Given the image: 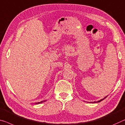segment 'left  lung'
<instances>
[{"instance_id":"left-lung-1","label":"left lung","mask_w":125,"mask_h":125,"mask_svg":"<svg viewBox=\"0 0 125 125\" xmlns=\"http://www.w3.org/2000/svg\"><path fill=\"white\" fill-rule=\"evenodd\" d=\"M106 97H107H107H104V99H105V98H106ZM101 99V100H100V101H98V102H101V101H102V100H103V99ZM94 103H95V102H94Z\"/></svg>"}]
</instances>
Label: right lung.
Returning a JSON list of instances; mask_svg holds the SVG:
<instances>
[{
    "instance_id": "right-lung-1",
    "label": "right lung",
    "mask_w": 125,
    "mask_h": 125,
    "mask_svg": "<svg viewBox=\"0 0 125 125\" xmlns=\"http://www.w3.org/2000/svg\"><path fill=\"white\" fill-rule=\"evenodd\" d=\"M45 101H42V102H38V103H37V104H39V103H42V102H45ZM36 104H37V103H36Z\"/></svg>"
}]
</instances>
